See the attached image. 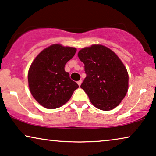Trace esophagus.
Here are the masks:
<instances>
[{
  "mask_svg": "<svg viewBox=\"0 0 156 156\" xmlns=\"http://www.w3.org/2000/svg\"><path fill=\"white\" fill-rule=\"evenodd\" d=\"M82 80H79V81H78V82H77V84H78L79 86H80L81 84H82Z\"/></svg>",
  "mask_w": 156,
  "mask_h": 156,
  "instance_id": "obj_1",
  "label": "esophagus"
}]
</instances>
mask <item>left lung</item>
I'll use <instances>...</instances> for the list:
<instances>
[{"instance_id":"1","label":"left lung","mask_w":156,"mask_h":156,"mask_svg":"<svg viewBox=\"0 0 156 156\" xmlns=\"http://www.w3.org/2000/svg\"><path fill=\"white\" fill-rule=\"evenodd\" d=\"M84 64L86 78L81 84L94 106L109 111L125 97L129 87V75L119 57L101 44L85 48L78 53Z\"/></svg>"}]
</instances>
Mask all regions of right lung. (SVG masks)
Instances as JSON below:
<instances>
[{
    "instance_id": "1",
    "label": "right lung",
    "mask_w": 156,
    "mask_h": 156,
    "mask_svg": "<svg viewBox=\"0 0 156 156\" xmlns=\"http://www.w3.org/2000/svg\"><path fill=\"white\" fill-rule=\"evenodd\" d=\"M76 49L52 44L36 57L28 72L29 88L35 99L49 109L59 108L69 101L79 86L65 72V66Z\"/></svg>"
}]
</instances>
